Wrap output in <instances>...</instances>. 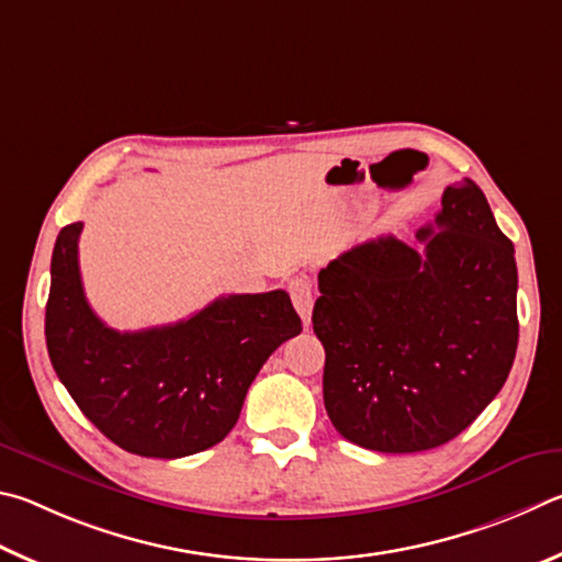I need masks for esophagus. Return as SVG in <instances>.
<instances>
[{
    "instance_id": "obj_1",
    "label": "esophagus",
    "mask_w": 562,
    "mask_h": 562,
    "mask_svg": "<svg viewBox=\"0 0 562 562\" xmlns=\"http://www.w3.org/2000/svg\"><path fill=\"white\" fill-rule=\"evenodd\" d=\"M289 293H291L293 306H296V311H299V316L308 326L311 313H313V289H311V281L306 279V276H296V279L289 281Z\"/></svg>"
}]
</instances>
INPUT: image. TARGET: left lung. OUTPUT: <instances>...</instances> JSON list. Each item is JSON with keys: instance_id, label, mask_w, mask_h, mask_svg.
Returning a JSON list of instances; mask_svg holds the SVG:
<instances>
[{"instance_id": "8db88e82", "label": "left lung", "mask_w": 562, "mask_h": 562, "mask_svg": "<svg viewBox=\"0 0 562 562\" xmlns=\"http://www.w3.org/2000/svg\"><path fill=\"white\" fill-rule=\"evenodd\" d=\"M417 249L352 246L318 273L323 402L342 437L385 454L447 445L498 395L518 348L514 244L474 180L441 194Z\"/></svg>"}]
</instances>
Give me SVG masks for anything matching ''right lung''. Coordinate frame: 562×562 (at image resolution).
<instances>
[{"label": "right lung", "instance_id": "obj_1", "mask_svg": "<svg viewBox=\"0 0 562 562\" xmlns=\"http://www.w3.org/2000/svg\"><path fill=\"white\" fill-rule=\"evenodd\" d=\"M81 229L64 226L52 256L46 348L58 380L131 454L180 459L220 445L263 362L303 328L289 293H232L172 326L113 330L86 301Z\"/></svg>", "mask_w": 562, "mask_h": 562}]
</instances>
